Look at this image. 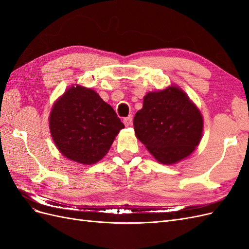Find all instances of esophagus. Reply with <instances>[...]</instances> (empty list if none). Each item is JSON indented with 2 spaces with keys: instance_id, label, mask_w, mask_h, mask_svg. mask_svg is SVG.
Segmentation results:
<instances>
[{
  "instance_id": "obj_1",
  "label": "esophagus",
  "mask_w": 249,
  "mask_h": 249,
  "mask_svg": "<svg viewBox=\"0 0 249 249\" xmlns=\"http://www.w3.org/2000/svg\"><path fill=\"white\" fill-rule=\"evenodd\" d=\"M132 120H133V116H132V115H129L127 117L124 118V124L126 126H129V125L132 124Z\"/></svg>"
}]
</instances>
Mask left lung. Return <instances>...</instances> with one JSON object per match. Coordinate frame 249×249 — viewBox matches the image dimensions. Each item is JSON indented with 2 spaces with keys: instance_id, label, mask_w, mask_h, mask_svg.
Returning <instances> with one entry per match:
<instances>
[{
  "instance_id": "obj_1",
  "label": "left lung",
  "mask_w": 249,
  "mask_h": 249,
  "mask_svg": "<svg viewBox=\"0 0 249 249\" xmlns=\"http://www.w3.org/2000/svg\"><path fill=\"white\" fill-rule=\"evenodd\" d=\"M134 130L158 162L170 165L185 159L199 144L203 120L183 90L170 86L143 97Z\"/></svg>"
}]
</instances>
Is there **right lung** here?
I'll list each match as a JSON object with an SVG mask.
<instances>
[{"label": "right lung", "mask_w": 249, "mask_h": 249, "mask_svg": "<svg viewBox=\"0 0 249 249\" xmlns=\"http://www.w3.org/2000/svg\"><path fill=\"white\" fill-rule=\"evenodd\" d=\"M50 131L59 152L84 165L99 162L124 125L94 90L71 86L50 114Z\"/></svg>", "instance_id": "1"}]
</instances>
